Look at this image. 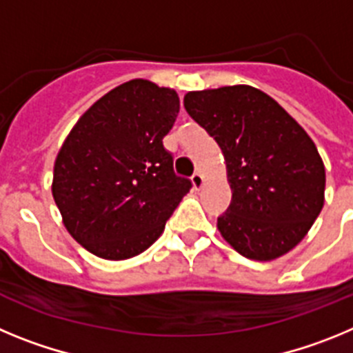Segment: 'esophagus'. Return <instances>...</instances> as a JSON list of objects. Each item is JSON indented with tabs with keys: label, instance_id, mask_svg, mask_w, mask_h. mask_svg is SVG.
<instances>
[{
	"label": "esophagus",
	"instance_id": "obj_1",
	"mask_svg": "<svg viewBox=\"0 0 353 353\" xmlns=\"http://www.w3.org/2000/svg\"><path fill=\"white\" fill-rule=\"evenodd\" d=\"M191 182H192V187H194L196 191H198V189H201V187H203V183H205L203 174H201V173H194V174H192Z\"/></svg>",
	"mask_w": 353,
	"mask_h": 353
}]
</instances>
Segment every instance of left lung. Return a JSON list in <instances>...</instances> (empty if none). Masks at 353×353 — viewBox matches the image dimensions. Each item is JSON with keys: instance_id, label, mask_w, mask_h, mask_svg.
<instances>
[{"instance_id": "8db88e82", "label": "left lung", "mask_w": 353, "mask_h": 353, "mask_svg": "<svg viewBox=\"0 0 353 353\" xmlns=\"http://www.w3.org/2000/svg\"><path fill=\"white\" fill-rule=\"evenodd\" d=\"M185 111L223 150L232 203L217 230L249 260L270 261L307 235L325 199L313 139L272 97L248 84L189 92Z\"/></svg>"}]
</instances>
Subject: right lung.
<instances>
[{
    "instance_id": "1",
    "label": "right lung",
    "mask_w": 353,
    "mask_h": 353,
    "mask_svg": "<svg viewBox=\"0 0 353 353\" xmlns=\"http://www.w3.org/2000/svg\"><path fill=\"white\" fill-rule=\"evenodd\" d=\"M179 111L174 90L132 79L101 97L72 127L56 155L52 198L86 251L127 260L164 232L191 189L162 145Z\"/></svg>"
}]
</instances>
